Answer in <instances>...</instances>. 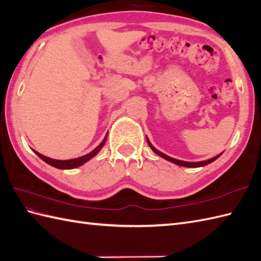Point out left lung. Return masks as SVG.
Segmentation results:
<instances>
[{
    "label": "left lung",
    "mask_w": 261,
    "mask_h": 261,
    "mask_svg": "<svg viewBox=\"0 0 261 261\" xmlns=\"http://www.w3.org/2000/svg\"><path fill=\"white\" fill-rule=\"evenodd\" d=\"M147 141H148V144L150 145V148L153 150V152L154 153H156L158 155H160L161 158H163V159H166V160H168V161H170V162H173V163H175V165H178V166H181V167H187V168H198V167H203V166H207L208 163H211V162H214L216 159H218L220 156V154H218V155H216V156H214V158H211V159H209V160H207V161H200V162H187V161H181V160H177V159H173V158H171V156H169V155H167V154H165V153H162V152H160L159 150H156L152 144H151V142L149 141V139L147 138Z\"/></svg>",
    "instance_id": "8db88e82"
}]
</instances>
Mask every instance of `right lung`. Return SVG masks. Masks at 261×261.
<instances>
[{
	"label": "right lung",
	"instance_id": "right-lung-1",
	"mask_svg": "<svg viewBox=\"0 0 261 261\" xmlns=\"http://www.w3.org/2000/svg\"><path fill=\"white\" fill-rule=\"evenodd\" d=\"M107 137H108V135L105 137V139H103V141H102L93 151H91L90 153H88V154H86V155H83V156H80V158H75V159H70V160H56V159L47 158V156L39 153L38 151H35V150H33V151H34V152H35L36 154H38V155L40 156V158H41L42 160L45 161L46 163H48V165L54 167V168H58V169H73V168L82 166L83 163H86L88 160H90L91 158H93V156H94L95 154H98V152L102 149V147H103V145H105V143H106V141H107Z\"/></svg>",
	"mask_w": 261,
	"mask_h": 261
}]
</instances>
